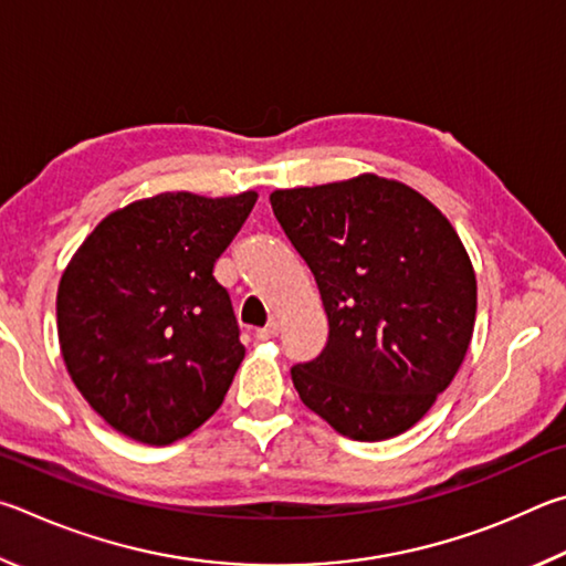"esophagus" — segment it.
Segmentation results:
<instances>
[{
    "label": "esophagus",
    "instance_id": "34e87169",
    "mask_svg": "<svg viewBox=\"0 0 566 566\" xmlns=\"http://www.w3.org/2000/svg\"><path fill=\"white\" fill-rule=\"evenodd\" d=\"M277 333H281V325H277V323L273 321V323H268L265 328L255 331V338H258V340H273V338H277Z\"/></svg>",
    "mask_w": 566,
    "mask_h": 566
}]
</instances>
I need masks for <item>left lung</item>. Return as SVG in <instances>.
Instances as JSON below:
<instances>
[{
    "label": "left lung",
    "instance_id": "obj_1",
    "mask_svg": "<svg viewBox=\"0 0 566 566\" xmlns=\"http://www.w3.org/2000/svg\"><path fill=\"white\" fill-rule=\"evenodd\" d=\"M277 223L318 283L328 343L291 368L305 408L350 440L410 430L470 348L478 281L452 223L390 178L271 193Z\"/></svg>",
    "mask_w": 566,
    "mask_h": 566
}]
</instances>
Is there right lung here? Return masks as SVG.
<instances>
[{"instance_id": "add662e5", "label": "right lung", "mask_w": 566, "mask_h": 566, "mask_svg": "<svg viewBox=\"0 0 566 566\" xmlns=\"http://www.w3.org/2000/svg\"><path fill=\"white\" fill-rule=\"evenodd\" d=\"M255 198L176 191L134 201L69 261L59 345L78 392L116 432L171 444L221 408L245 348L213 265Z\"/></svg>"}]
</instances>
